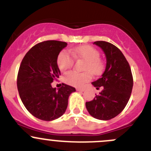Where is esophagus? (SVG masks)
<instances>
[{
    "mask_svg": "<svg viewBox=\"0 0 151 151\" xmlns=\"http://www.w3.org/2000/svg\"><path fill=\"white\" fill-rule=\"evenodd\" d=\"M76 90L77 91H79V92H84V90H85L84 89H82V88H77Z\"/></svg>",
    "mask_w": 151,
    "mask_h": 151,
    "instance_id": "obj_1",
    "label": "esophagus"
}]
</instances>
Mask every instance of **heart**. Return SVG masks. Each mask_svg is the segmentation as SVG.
<instances>
[{"instance_id":"obj_1","label":"heart","mask_w":151,"mask_h":151,"mask_svg":"<svg viewBox=\"0 0 151 151\" xmlns=\"http://www.w3.org/2000/svg\"><path fill=\"white\" fill-rule=\"evenodd\" d=\"M71 54L75 58H81L86 61L84 66L85 71H90L92 74L98 75L103 69V64L99 59L100 53L98 50L90 45L81 46L72 49ZM74 60L72 55L66 50H63L58 54L57 64L61 71H66L72 67ZM91 78L89 72L78 73L69 72L64 76V81L72 86L81 87L88 82Z\"/></svg>"}]
</instances>
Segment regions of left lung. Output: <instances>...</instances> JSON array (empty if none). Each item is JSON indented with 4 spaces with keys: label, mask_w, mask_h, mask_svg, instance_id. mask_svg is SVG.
<instances>
[{
    "label": "left lung",
    "mask_w": 151,
    "mask_h": 151,
    "mask_svg": "<svg viewBox=\"0 0 151 151\" xmlns=\"http://www.w3.org/2000/svg\"><path fill=\"white\" fill-rule=\"evenodd\" d=\"M102 50L106 67L101 78L92 84L103 90L92 101L86 102L90 116L99 120H110L119 114L130 97L133 81L130 65L121 50L106 41L93 43Z\"/></svg>",
    "instance_id": "1"
}]
</instances>
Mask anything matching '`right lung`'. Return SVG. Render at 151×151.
<instances>
[{
    "label": "right lung",
    "instance_id": "right-lung-1",
    "mask_svg": "<svg viewBox=\"0 0 151 151\" xmlns=\"http://www.w3.org/2000/svg\"><path fill=\"white\" fill-rule=\"evenodd\" d=\"M66 42L46 41L32 47L23 58L17 79L20 98L32 116L44 121L61 117L67 110L68 99L75 87L64 84L56 90L51 83L61 75L57 64Z\"/></svg>",
    "mask_w": 151,
    "mask_h": 151
}]
</instances>
